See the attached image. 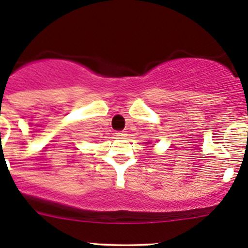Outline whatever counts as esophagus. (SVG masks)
<instances>
[{
  "label": "esophagus",
  "mask_w": 248,
  "mask_h": 248,
  "mask_svg": "<svg viewBox=\"0 0 248 248\" xmlns=\"http://www.w3.org/2000/svg\"><path fill=\"white\" fill-rule=\"evenodd\" d=\"M126 132L121 131V132H116V137L119 138V139H124V138H126Z\"/></svg>",
  "instance_id": "34e87169"
}]
</instances>
